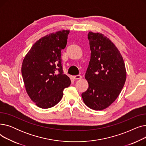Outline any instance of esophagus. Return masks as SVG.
<instances>
[{
  "mask_svg": "<svg viewBox=\"0 0 146 146\" xmlns=\"http://www.w3.org/2000/svg\"><path fill=\"white\" fill-rule=\"evenodd\" d=\"M72 78L75 80H78L82 79V76L81 75H77V76H72Z\"/></svg>",
  "mask_w": 146,
  "mask_h": 146,
  "instance_id": "esophagus-1",
  "label": "esophagus"
}]
</instances>
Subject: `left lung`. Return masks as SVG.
I'll return each mask as SVG.
<instances>
[{
    "label": "left lung",
    "mask_w": 146,
    "mask_h": 146,
    "mask_svg": "<svg viewBox=\"0 0 146 146\" xmlns=\"http://www.w3.org/2000/svg\"><path fill=\"white\" fill-rule=\"evenodd\" d=\"M88 38L91 53L85 79L89 87L82 97L89 108L101 111L116 100L124 86L127 72L119 51L108 37L90 31Z\"/></svg>",
    "instance_id": "8db88e82"
}]
</instances>
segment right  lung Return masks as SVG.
Listing matches in <instances>:
<instances>
[{"instance_id": "1", "label": "right lung", "mask_w": 146, "mask_h": 146, "mask_svg": "<svg viewBox=\"0 0 146 146\" xmlns=\"http://www.w3.org/2000/svg\"><path fill=\"white\" fill-rule=\"evenodd\" d=\"M69 30L45 35L32 46L23 60L21 72L27 92L42 109L55 106L71 80L63 72L61 51L67 42Z\"/></svg>"}]
</instances>
